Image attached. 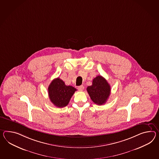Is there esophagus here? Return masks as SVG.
I'll use <instances>...</instances> for the list:
<instances>
[{"label": "esophagus", "mask_w": 159, "mask_h": 159, "mask_svg": "<svg viewBox=\"0 0 159 159\" xmlns=\"http://www.w3.org/2000/svg\"><path fill=\"white\" fill-rule=\"evenodd\" d=\"M78 89L79 91H83L84 89V86L83 85H80V86H79L78 87Z\"/></svg>", "instance_id": "obj_1"}]
</instances>
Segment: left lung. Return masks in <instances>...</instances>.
<instances>
[{
	"label": "left lung",
	"mask_w": 159,
	"mask_h": 159,
	"mask_svg": "<svg viewBox=\"0 0 159 159\" xmlns=\"http://www.w3.org/2000/svg\"><path fill=\"white\" fill-rule=\"evenodd\" d=\"M87 91L94 103L102 105L108 99L111 87L105 78L99 75L93 79V84L87 87Z\"/></svg>",
	"instance_id": "left-lung-1"
}]
</instances>
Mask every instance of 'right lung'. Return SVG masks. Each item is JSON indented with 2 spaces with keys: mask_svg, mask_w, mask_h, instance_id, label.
<instances>
[{
  "mask_svg": "<svg viewBox=\"0 0 159 159\" xmlns=\"http://www.w3.org/2000/svg\"><path fill=\"white\" fill-rule=\"evenodd\" d=\"M75 88L71 85H66L60 78L53 80L48 87V95L51 102L57 107L67 106L75 92Z\"/></svg>",
  "mask_w": 159,
  "mask_h": 159,
  "instance_id": "obj_1",
  "label": "right lung"
}]
</instances>
